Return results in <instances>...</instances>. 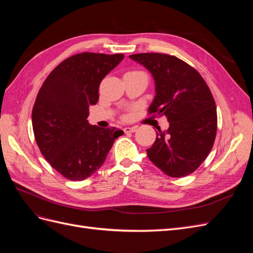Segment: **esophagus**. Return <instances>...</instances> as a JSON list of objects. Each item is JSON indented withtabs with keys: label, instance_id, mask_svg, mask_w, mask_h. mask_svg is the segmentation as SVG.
<instances>
[{
	"label": "esophagus",
	"instance_id": "1",
	"mask_svg": "<svg viewBox=\"0 0 253 253\" xmlns=\"http://www.w3.org/2000/svg\"><path fill=\"white\" fill-rule=\"evenodd\" d=\"M136 126H131V127H129V126H127V127H125L124 128V132L126 133V134H128V133H134L135 131H136Z\"/></svg>",
	"mask_w": 253,
	"mask_h": 253
}]
</instances>
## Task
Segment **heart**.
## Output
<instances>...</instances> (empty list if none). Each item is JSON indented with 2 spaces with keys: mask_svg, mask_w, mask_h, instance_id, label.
Listing matches in <instances>:
<instances>
[{
  "mask_svg": "<svg viewBox=\"0 0 253 253\" xmlns=\"http://www.w3.org/2000/svg\"><path fill=\"white\" fill-rule=\"evenodd\" d=\"M129 73H140V72H138V71H134V72H129Z\"/></svg>",
  "mask_w": 253,
  "mask_h": 253,
  "instance_id": "1",
  "label": "heart"
}]
</instances>
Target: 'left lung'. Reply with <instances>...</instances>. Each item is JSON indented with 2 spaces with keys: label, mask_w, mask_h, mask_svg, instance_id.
I'll return each instance as SVG.
<instances>
[{
  "label": "left lung",
  "mask_w": 253,
  "mask_h": 253,
  "mask_svg": "<svg viewBox=\"0 0 253 253\" xmlns=\"http://www.w3.org/2000/svg\"><path fill=\"white\" fill-rule=\"evenodd\" d=\"M129 58L154 78L156 95L149 114L165 115L170 122L167 131L156 132L148 157L171 177L193 173L208 156L216 136V106L210 88L194 67L175 56L144 52Z\"/></svg>",
  "instance_id": "1"
}]
</instances>
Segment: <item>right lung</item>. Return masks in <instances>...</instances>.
Segmentation results:
<instances>
[{
	"label": "right lung",
	"instance_id": "1",
	"mask_svg": "<svg viewBox=\"0 0 253 253\" xmlns=\"http://www.w3.org/2000/svg\"><path fill=\"white\" fill-rule=\"evenodd\" d=\"M125 58L124 53L82 52L62 61L45 79L33 108V128L42 155L65 178L83 180L108 156L124 134L87 121L89 105L98 102L102 79Z\"/></svg>",
	"mask_w": 253,
	"mask_h": 253
}]
</instances>
